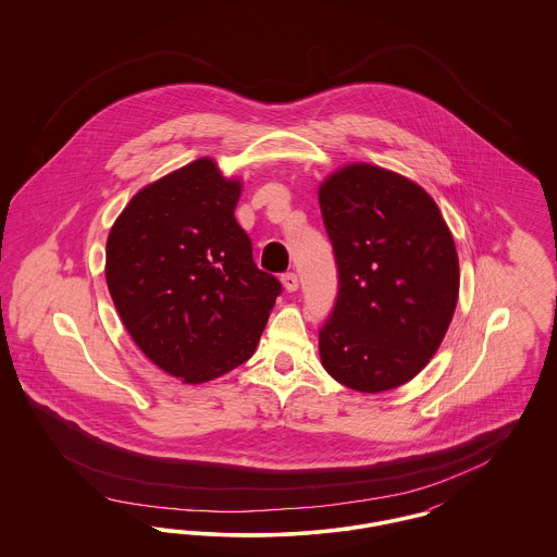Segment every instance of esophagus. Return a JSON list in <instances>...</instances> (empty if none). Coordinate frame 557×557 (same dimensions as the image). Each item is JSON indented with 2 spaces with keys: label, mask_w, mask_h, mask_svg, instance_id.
Returning a JSON list of instances; mask_svg holds the SVG:
<instances>
[{
  "label": "esophagus",
  "mask_w": 557,
  "mask_h": 557,
  "mask_svg": "<svg viewBox=\"0 0 557 557\" xmlns=\"http://www.w3.org/2000/svg\"><path fill=\"white\" fill-rule=\"evenodd\" d=\"M282 284H284V288L288 292L298 290V277H296V273H284V275H282Z\"/></svg>",
  "instance_id": "1"
}]
</instances>
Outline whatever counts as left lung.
<instances>
[{"label": "left lung", "mask_w": 557, "mask_h": 557, "mask_svg": "<svg viewBox=\"0 0 557 557\" xmlns=\"http://www.w3.org/2000/svg\"><path fill=\"white\" fill-rule=\"evenodd\" d=\"M338 267L336 305L319 330L325 371L359 393L403 386L438 350L459 296L449 227L424 187L355 162L319 186Z\"/></svg>", "instance_id": "1"}]
</instances>
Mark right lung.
Returning <instances> with one entry per match:
<instances>
[{"instance_id":"1","label":"right lung","mask_w":557,"mask_h":557,"mask_svg":"<svg viewBox=\"0 0 557 557\" xmlns=\"http://www.w3.org/2000/svg\"><path fill=\"white\" fill-rule=\"evenodd\" d=\"M242 182L198 159L141 187L107 242V284L133 343L202 384L248 361L282 284L234 216Z\"/></svg>"}]
</instances>
